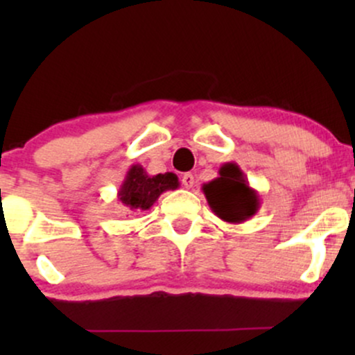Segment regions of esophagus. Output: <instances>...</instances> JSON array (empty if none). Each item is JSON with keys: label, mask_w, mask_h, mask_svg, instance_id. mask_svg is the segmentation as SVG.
I'll return each mask as SVG.
<instances>
[{"label": "esophagus", "mask_w": 355, "mask_h": 355, "mask_svg": "<svg viewBox=\"0 0 355 355\" xmlns=\"http://www.w3.org/2000/svg\"><path fill=\"white\" fill-rule=\"evenodd\" d=\"M195 183V177L191 173H183L182 175V185L185 187V189H191Z\"/></svg>", "instance_id": "1"}]
</instances>
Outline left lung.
Instances as JSON below:
<instances>
[{"mask_svg": "<svg viewBox=\"0 0 355 355\" xmlns=\"http://www.w3.org/2000/svg\"><path fill=\"white\" fill-rule=\"evenodd\" d=\"M202 191L211 211L223 222L243 223L260 209L259 193L248 185L245 173L234 162L220 166L218 177L203 183Z\"/></svg>", "mask_w": 355, "mask_h": 355, "instance_id": "obj_1", "label": "left lung"}]
</instances>
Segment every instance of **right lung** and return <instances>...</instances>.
Segmentation results:
<instances>
[{
    "label": "right lung",
    "mask_w": 355,
    "mask_h": 355,
    "mask_svg": "<svg viewBox=\"0 0 355 355\" xmlns=\"http://www.w3.org/2000/svg\"><path fill=\"white\" fill-rule=\"evenodd\" d=\"M180 187L178 177L172 172L148 175L141 165H132L125 175L118 189V202L126 210L144 211L150 210L166 190H175Z\"/></svg>",
    "instance_id": "1"
}]
</instances>
